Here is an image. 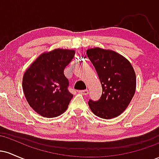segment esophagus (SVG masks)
I'll list each match as a JSON object with an SVG mask.
<instances>
[{"mask_svg":"<svg viewBox=\"0 0 159 159\" xmlns=\"http://www.w3.org/2000/svg\"><path fill=\"white\" fill-rule=\"evenodd\" d=\"M78 93L82 95H84V96H87V95L89 93V91L88 90H79L78 91Z\"/></svg>","mask_w":159,"mask_h":159,"instance_id":"obj_1","label":"esophagus"}]
</instances>
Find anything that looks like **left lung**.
<instances>
[{
  "label": "left lung",
  "instance_id": "left-lung-1",
  "mask_svg": "<svg viewBox=\"0 0 159 159\" xmlns=\"http://www.w3.org/2000/svg\"><path fill=\"white\" fill-rule=\"evenodd\" d=\"M102 87L98 101L89 100L95 115L112 119L123 112L132 101L136 89V75L132 64L121 54L100 48L87 50Z\"/></svg>",
  "mask_w": 159,
  "mask_h": 159
}]
</instances>
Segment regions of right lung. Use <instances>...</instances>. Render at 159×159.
<instances>
[{
  "instance_id": "add662e5",
  "label": "right lung",
  "mask_w": 159,
  "mask_h": 159,
  "mask_svg": "<svg viewBox=\"0 0 159 159\" xmlns=\"http://www.w3.org/2000/svg\"><path fill=\"white\" fill-rule=\"evenodd\" d=\"M75 52L57 48L45 52L33 62L22 80L24 93L30 106L47 118L64 113L73 95L68 90L69 81L63 73Z\"/></svg>"
}]
</instances>
